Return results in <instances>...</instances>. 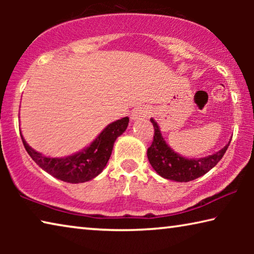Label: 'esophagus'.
Masks as SVG:
<instances>
[{
  "label": "esophagus",
  "instance_id": "34e87169",
  "mask_svg": "<svg viewBox=\"0 0 254 254\" xmlns=\"http://www.w3.org/2000/svg\"><path fill=\"white\" fill-rule=\"evenodd\" d=\"M150 113H151V110H150L149 106H137L135 107L134 110L132 111V114H131V119L133 121H135V120H140V119H143V118H148Z\"/></svg>",
  "mask_w": 254,
  "mask_h": 254
}]
</instances>
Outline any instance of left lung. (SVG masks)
I'll use <instances>...</instances> for the list:
<instances>
[{"label": "left lung", "instance_id": "left-lung-1", "mask_svg": "<svg viewBox=\"0 0 254 254\" xmlns=\"http://www.w3.org/2000/svg\"><path fill=\"white\" fill-rule=\"evenodd\" d=\"M150 121L153 124L154 135L152 144L148 148L147 156L152 168L157 171L158 175L166 179L187 183L204 176L217 165L230 145L229 142L220 151L204 158H185L175 152L166 143L158 123L153 119H150Z\"/></svg>", "mask_w": 254, "mask_h": 254}]
</instances>
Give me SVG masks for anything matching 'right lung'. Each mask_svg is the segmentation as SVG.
<instances>
[{"instance_id":"obj_1","label":"right lung","mask_w":254,"mask_h":254,"mask_svg":"<svg viewBox=\"0 0 254 254\" xmlns=\"http://www.w3.org/2000/svg\"><path fill=\"white\" fill-rule=\"evenodd\" d=\"M127 124L128 118L109 124L87 148L64 158L46 157L37 152L20 134L29 156L40 168L63 182L78 184L88 182L102 173L111 157L115 140L127 130Z\"/></svg>"}]
</instances>
